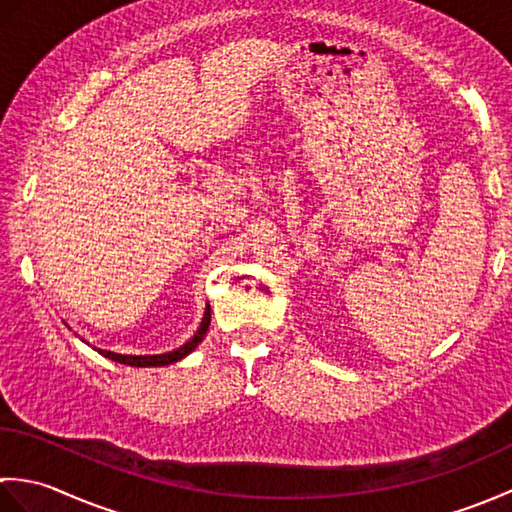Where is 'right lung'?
<instances>
[{
    "label": "right lung",
    "instance_id": "obj_1",
    "mask_svg": "<svg viewBox=\"0 0 512 512\" xmlns=\"http://www.w3.org/2000/svg\"><path fill=\"white\" fill-rule=\"evenodd\" d=\"M209 325H211V306H209V303H206L204 317H202V321H200V328L195 330V334L191 336V339H189L187 343H184V345H180L178 350H171V352H165V354H145V356H140V354H138V356H136V354H116V352H110V350H101V347H94V350L99 352L101 356L110 358V361H116V363H121V365H132V367H165V365L182 361L184 356H189V354L195 350V347H198V345L202 343L206 330H209Z\"/></svg>",
    "mask_w": 512,
    "mask_h": 512
}]
</instances>
